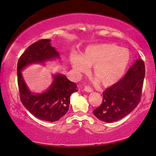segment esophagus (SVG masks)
I'll return each instance as SVG.
<instances>
[{
	"instance_id": "34e87169",
	"label": "esophagus",
	"mask_w": 156,
	"mask_h": 156,
	"mask_svg": "<svg viewBox=\"0 0 156 156\" xmlns=\"http://www.w3.org/2000/svg\"><path fill=\"white\" fill-rule=\"evenodd\" d=\"M83 90H84L86 92H88V93L93 92V89L91 88H90L89 86H85L84 88H83Z\"/></svg>"
}]
</instances>
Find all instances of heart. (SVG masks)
Returning <instances> with one entry per match:
<instances>
[{"label": "heart", "mask_w": 156, "mask_h": 156, "mask_svg": "<svg viewBox=\"0 0 156 156\" xmlns=\"http://www.w3.org/2000/svg\"><path fill=\"white\" fill-rule=\"evenodd\" d=\"M130 60V53L125 48L114 44L91 45L82 56L73 54L71 63L78 73H86L93 67V75L100 84L108 87L118 82L125 74Z\"/></svg>", "instance_id": "b5f03b06"}]
</instances>
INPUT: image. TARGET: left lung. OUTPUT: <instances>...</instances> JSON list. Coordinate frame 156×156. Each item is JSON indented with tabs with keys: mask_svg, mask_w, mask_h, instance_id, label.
Masks as SVG:
<instances>
[{
	"mask_svg": "<svg viewBox=\"0 0 156 156\" xmlns=\"http://www.w3.org/2000/svg\"><path fill=\"white\" fill-rule=\"evenodd\" d=\"M145 65L140 58L129 68L125 76L102 93V102L93 113L107 123L119 121L133 112L142 96Z\"/></svg>",
	"mask_w": 156,
	"mask_h": 156,
	"instance_id": "obj_1",
	"label": "left lung"
}]
</instances>
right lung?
Instances as JSON below:
<instances>
[{
    "instance_id": "1",
    "label": "right lung",
    "mask_w": 156,
    "mask_h": 156,
    "mask_svg": "<svg viewBox=\"0 0 156 156\" xmlns=\"http://www.w3.org/2000/svg\"><path fill=\"white\" fill-rule=\"evenodd\" d=\"M50 42L51 40H40L30 45L21 54L17 63V81L20 100L26 109L37 119L54 122L68 112L70 95L77 91V86L62 74H56L46 91L34 93L26 85L21 74V70L29 65L44 64L60 58L58 52Z\"/></svg>"
}]
</instances>
